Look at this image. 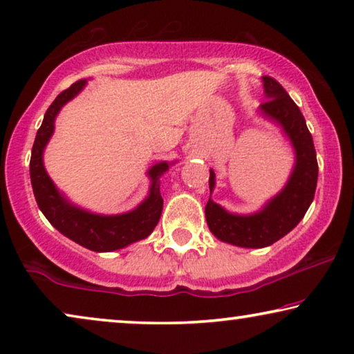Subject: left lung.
<instances>
[{
  "instance_id": "1",
  "label": "left lung",
  "mask_w": 354,
  "mask_h": 354,
  "mask_svg": "<svg viewBox=\"0 0 354 354\" xmlns=\"http://www.w3.org/2000/svg\"><path fill=\"white\" fill-rule=\"evenodd\" d=\"M263 82L268 100L261 104V111L282 125L293 143L297 164L283 190L256 214H229L211 198L207 200L205 212L209 230L219 240L243 248H264L295 229L313 203L317 185L316 149L301 111L277 80L264 75ZM214 177V171H209L211 192Z\"/></svg>"
}]
</instances>
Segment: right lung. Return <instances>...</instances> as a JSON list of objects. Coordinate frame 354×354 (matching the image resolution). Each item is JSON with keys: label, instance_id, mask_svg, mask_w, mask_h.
I'll return each instance as SVG.
<instances>
[{"label": "right lung", "instance_id": "add662e5", "mask_svg": "<svg viewBox=\"0 0 354 354\" xmlns=\"http://www.w3.org/2000/svg\"><path fill=\"white\" fill-rule=\"evenodd\" d=\"M86 80H79L61 91L45 113L38 129L30 158V180L37 205L43 214L62 235L91 251H114L133 241L143 240L158 225L162 212L159 193V177L169 169L167 162H159L149 169L151 190L149 196L132 212L119 216H98L72 206L56 190L55 183L43 167V149L55 130V118L67 101L84 88Z\"/></svg>", "mask_w": 354, "mask_h": 354}]
</instances>
